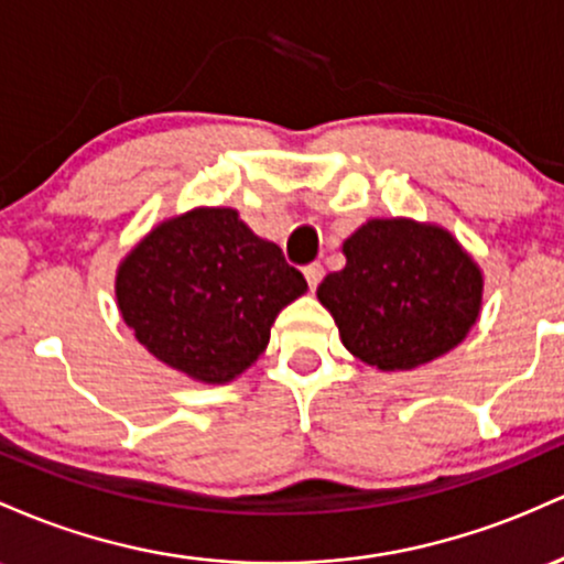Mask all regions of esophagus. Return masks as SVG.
Listing matches in <instances>:
<instances>
[{
	"instance_id": "34e87169",
	"label": "esophagus",
	"mask_w": 564,
	"mask_h": 564,
	"mask_svg": "<svg viewBox=\"0 0 564 564\" xmlns=\"http://www.w3.org/2000/svg\"><path fill=\"white\" fill-rule=\"evenodd\" d=\"M303 276H306L308 288L316 290V284H319L322 276H325V269H322V263H308L306 269H303Z\"/></svg>"
}]
</instances>
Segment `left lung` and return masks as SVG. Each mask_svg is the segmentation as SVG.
<instances>
[{"mask_svg":"<svg viewBox=\"0 0 564 564\" xmlns=\"http://www.w3.org/2000/svg\"><path fill=\"white\" fill-rule=\"evenodd\" d=\"M346 265L316 288L354 357L383 372L415 370L469 335L485 276L436 224L370 218L344 242Z\"/></svg>","mask_w":564,"mask_h":564,"instance_id":"obj_1","label":"left lung"}]
</instances>
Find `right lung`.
Segmentation results:
<instances>
[{"label":"right lung","instance_id":"right-lung-1","mask_svg":"<svg viewBox=\"0 0 564 564\" xmlns=\"http://www.w3.org/2000/svg\"><path fill=\"white\" fill-rule=\"evenodd\" d=\"M306 290L301 271L234 207H194L156 224L113 282L143 349L207 386L242 376L269 346L276 314Z\"/></svg>","mask_w":564,"mask_h":564}]
</instances>
